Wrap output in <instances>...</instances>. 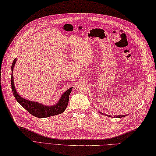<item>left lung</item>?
<instances>
[{"label": "left lung", "instance_id": "left-lung-1", "mask_svg": "<svg viewBox=\"0 0 156 156\" xmlns=\"http://www.w3.org/2000/svg\"><path fill=\"white\" fill-rule=\"evenodd\" d=\"M99 113L100 114H101V115H107V116H110V117H112V116H111V115H106V114H102V112H99ZM126 115H116V116H115V118H122V117H124V116H127Z\"/></svg>", "mask_w": 156, "mask_h": 156}]
</instances>
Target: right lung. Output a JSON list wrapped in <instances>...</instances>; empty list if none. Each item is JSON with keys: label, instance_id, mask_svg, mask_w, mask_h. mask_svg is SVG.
<instances>
[{"label": "right lung", "instance_id": "1", "mask_svg": "<svg viewBox=\"0 0 156 156\" xmlns=\"http://www.w3.org/2000/svg\"><path fill=\"white\" fill-rule=\"evenodd\" d=\"M16 62V58H15L12 62L11 70H12V75H11V87L14 96L16 98L17 102L22 107L24 108L26 111L30 112L33 116L37 118H47L49 116H55L64 112L66 109L68 102L69 99V94L71 92L73 87H71L66 92H64L61 96L58 102L54 105H45L35 101H29L22 98L16 91L14 86V77H13V69Z\"/></svg>", "mask_w": 156, "mask_h": 156}]
</instances>
